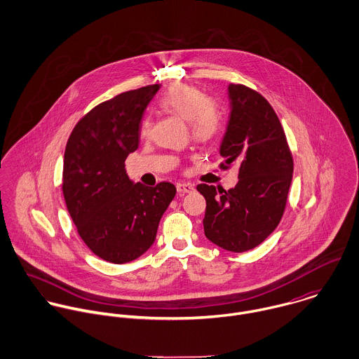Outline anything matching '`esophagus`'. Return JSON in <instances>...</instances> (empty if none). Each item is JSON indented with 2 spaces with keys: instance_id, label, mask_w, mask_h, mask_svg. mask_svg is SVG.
Segmentation results:
<instances>
[{
  "instance_id": "34e87169",
  "label": "esophagus",
  "mask_w": 359,
  "mask_h": 359,
  "mask_svg": "<svg viewBox=\"0 0 359 359\" xmlns=\"http://www.w3.org/2000/svg\"><path fill=\"white\" fill-rule=\"evenodd\" d=\"M194 185L192 184H178L177 185V191L178 194H191L194 192Z\"/></svg>"
}]
</instances>
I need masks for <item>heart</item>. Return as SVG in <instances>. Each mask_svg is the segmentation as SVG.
Returning <instances> with one entry per match:
<instances>
[{"label": "heart", "instance_id": "obj_1", "mask_svg": "<svg viewBox=\"0 0 359 359\" xmlns=\"http://www.w3.org/2000/svg\"><path fill=\"white\" fill-rule=\"evenodd\" d=\"M158 106L164 111L188 121L194 138L199 142L211 141L221 128L222 116L218 106L208 100L203 91L192 86H171L158 100ZM151 120L147 117L141 124V134L148 135Z\"/></svg>", "mask_w": 359, "mask_h": 359}]
</instances>
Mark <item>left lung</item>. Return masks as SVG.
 Returning a JSON list of instances; mask_svg holds the SVG:
<instances>
[{
	"instance_id": "8db88e82",
	"label": "left lung",
	"mask_w": 359,
	"mask_h": 359,
	"mask_svg": "<svg viewBox=\"0 0 359 359\" xmlns=\"http://www.w3.org/2000/svg\"><path fill=\"white\" fill-rule=\"evenodd\" d=\"M229 120L219 147L222 167L236 164L239 181L225 191L201 184L205 238L243 253L278 226L293 177V158L282 124L268 101L242 84L228 86Z\"/></svg>"
}]
</instances>
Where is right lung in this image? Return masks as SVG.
<instances>
[{"label": "right lung", "instance_id": "add662e5", "mask_svg": "<svg viewBox=\"0 0 359 359\" xmlns=\"http://www.w3.org/2000/svg\"><path fill=\"white\" fill-rule=\"evenodd\" d=\"M160 86L123 93L95 106L72 131L63 160V196L90 250L113 264L130 262L154 245L177 189L134 182L127 156L138 149L144 113Z\"/></svg>", "mask_w": 359, "mask_h": 359}]
</instances>
